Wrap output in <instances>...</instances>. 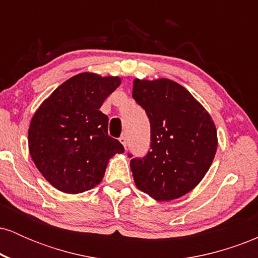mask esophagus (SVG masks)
<instances>
[{"label":"esophagus","instance_id":"esophagus-1","mask_svg":"<svg viewBox=\"0 0 258 258\" xmlns=\"http://www.w3.org/2000/svg\"><path fill=\"white\" fill-rule=\"evenodd\" d=\"M119 141H120V143L122 144V146H123V148H125V149H126V147H127V139H126V136H121V137L119 138Z\"/></svg>","mask_w":258,"mask_h":258}]
</instances>
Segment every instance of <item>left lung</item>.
<instances>
[{"label":"left lung","mask_w":258,"mask_h":258,"mask_svg":"<svg viewBox=\"0 0 258 258\" xmlns=\"http://www.w3.org/2000/svg\"><path fill=\"white\" fill-rule=\"evenodd\" d=\"M132 90L152 133V150L130 162L136 186L156 201L178 199L199 184L214 161V120L190 92L170 79H135Z\"/></svg>","instance_id":"left-lung-1"}]
</instances>
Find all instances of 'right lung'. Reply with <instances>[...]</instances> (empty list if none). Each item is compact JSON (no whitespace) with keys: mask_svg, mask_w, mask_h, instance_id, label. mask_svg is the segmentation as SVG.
<instances>
[{"mask_svg":"<svg viewBox=\"0 0 258 258\" xmlns=\"http://www.w3.org/2000/svg\"><path fill=\"white\" fill-rule=\"evenodd\" d=\"M121 84L119 76L81 73L63 82L38 106L29 127V152L44 179L58 190L79 194L102 182L108 162L123 153L108 136L99 110Z\"/></svg>","mask_w":258,"mask_h":258,"instance_id":"right-lung-1","label":"right lung"}]
</instances>
